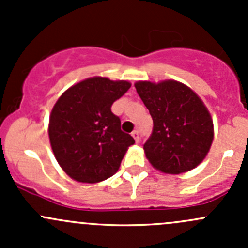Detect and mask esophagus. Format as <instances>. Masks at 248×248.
<instances>
[{
	"label": "esophagus",
	"instance_id": "obj_1",
	"mask_svg": "<svg viewBox=\"0 0 248 248\" xmlns=\"http://www.w3.org/2000/svg\"><path fill=\"white\" fill-rule=\"evenodd\" d=\"M132 137H133L134 140H136V141L138 142L139 140H140V137H139V131H137V129H136V131L132 132Z\"/></svg>",
	"mask_w": 248,
	"mask_h": 248
}]
</instances>
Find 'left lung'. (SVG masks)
<instances>
[{
  "instance_id": "obj_1",
  "label": "left lung",
  "mask_w": 248,
  "mask_h": 248,
  "mask_svg": "<svg viewBox=\"0 0 248 248\" xmlns=\"http://www.w3.org/2000/svg\"><path fill=\"white\" fill-rule=\"evenodd\" d=\"M137 92L154 120L144 151L150 163L166 174L196 168L214 140V124L198 94L175 80L138 81Z\"/></svg>"
}]
</instances>
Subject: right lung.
<instances>
[{
  "label": "right lung",
  "instance_id": "1",
  "mask_svg": "<svg viewBox=\"0 0 248 248\" xmlns=\"http://www.w3.org/2000/svg\"><path fill=\"white\" fill-rule=\"evenodd\" d=\"M131 84L93 77L69 87L51 110L49 138L55 158L68 176L96 184L112 176L127 149L134 144L121 131L111 106Z\"/></svg>",
  "mask_w": 248,
  "mask_h": 248
}]
</instances>
